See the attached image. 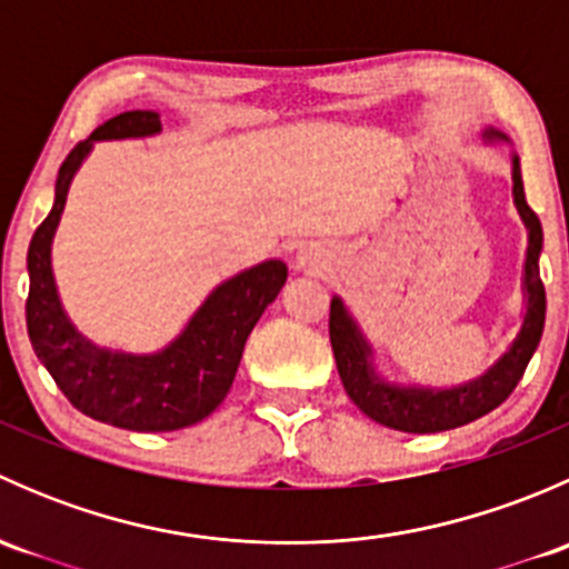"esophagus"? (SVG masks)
I'll use <instances>...</instances> for the list:
<instances>
[{"instance_id": "34e87169", "label": "esophagus", "mask_w": 569, "mask_h": 569, "mask_svg": "<svg viewBox=\"0 0 569 569\" xmlns=\"http://www.w3.org/2000/svg\"><path fill=\"white\" fill-rule=\"evenodd\" d=\"M327 267H330V256H327V250L321 248L319 242H308V244H302L300 250H297V256H295L297 272L321 274Z\"/></svg>"}]
</instances>
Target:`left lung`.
I'll use <instances>...</instances> for the list:
<instances>
[{
    "label": "left lung",
    "mask_w": 569,
    "mask_h": 569,
    "mask_svg": "<svg viewBox=\"0 0 569 569\" xmlns=\"http://www.w3.org/2000/svg\"><path fill=\"white\" fill-rule=\"evenodd\" d=\"M481 140L487 146L509 142V137L498 129H485ZM512 194L518 214L529 231V248L523 263V321L518 336L507 349L487 366L479 377L449 388L432 386H401L391 382L377 371L375 349L369 338L360 330L358 319L347 308L341 297L330 300V343L336 355L338 375H341L343 391L360 407V412L382 427L399 429V432L429 435L446 432V429L465 427L476 418L496 410L523 377L531 355L537 352L539 338L545 327V286L539 280V252H542V226L526 203L523 176H520V159L512 151Z\"/></svg>",
    "instance_id": "8db88e82"
}]
</instances>
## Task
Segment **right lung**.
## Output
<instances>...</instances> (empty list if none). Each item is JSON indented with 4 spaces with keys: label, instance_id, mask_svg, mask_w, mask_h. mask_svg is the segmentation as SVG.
<instances>
[{
    "label": "right lung",
    "instance_id": "right-lung-1",
    "mask_svg": "<svg viewBox=\"0 0 569 569\" xmlns=\"http://www.w3.org/2000/svg\"><path fill=\"white\" fill-rule=\"evenodd\" d=\"M159 131V112L134 109L114 114L79 142L57 173L54 206L38 226L27 252V332L38 360L77 410L131 432H173L211 416L231 391L252 327L280 295L289 274L280 258H269L222 280L173 341L157 352H118L99 347L77 330L62 308L51 269V242L68 189L96 142L140 140Z\"/></svg>",
    "mask_w": 569,
    "mask_h": 569
}]
</instances>
